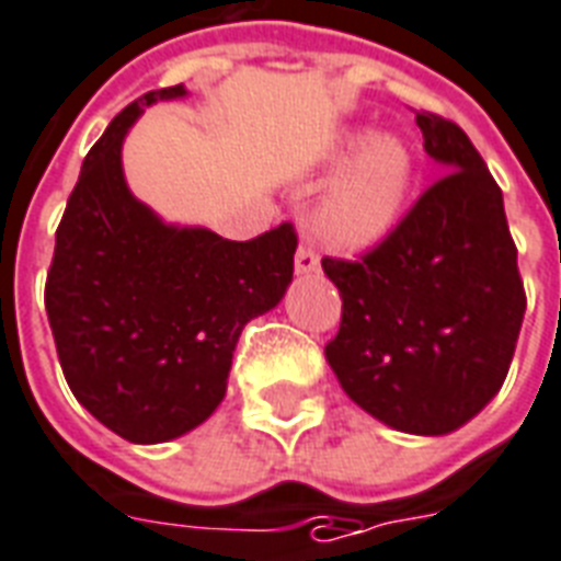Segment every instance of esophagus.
Returning <instances> with one entry per match:
<instances>
[{
	"label": "esophagus",
	"instance_id": "1",
	"mask_svg": "<svg viewBox=\"0 0 561 561\" xmlns=\"http://www.w3.org/2000/svg\"><path fill=\"white\" fill-rule=\"evenodd\" d=\"M319 268V254H316L313 248L307 245V242H301L296 251V272L298 275H310V272H316Z\"/></svg>",
	"mask_w": 561,
	"mask_h": 561
}]
</instances>
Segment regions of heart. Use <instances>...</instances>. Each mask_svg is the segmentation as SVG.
Returning <instances> with one entry per match:
<instances>
[{"label":"heart","mask_w":561,"mask_h":561,"mask_svg":"<svg viewBox=\"0 0 561 561\" xmlns=\"http://www.w3.org/2000/svg\"><path fill=\"white\" fill-rule=\"evenodd\" d=\"M355 156L319 206L322 233L345 248L373 245L390 230L411 183V153L399 138L352 136L343 159Z\"/></svg>","instance_id":"1"}]
</instances>
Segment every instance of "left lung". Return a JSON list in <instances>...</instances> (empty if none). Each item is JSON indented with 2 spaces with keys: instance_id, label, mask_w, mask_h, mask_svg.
<instances>
[{
  "instance_id": "left-lung-1",
  "label": "left lung",
  "mask_w": 561,
  "mask_h": 561,
  "mask_svg": "<svg viewBox=\"0 0 561 561\" xmlns=\"http://www.w3.org/2000/svg\"><path fill=\"white\" fill-rule=\"evenodd\" d=\"M416 126L446 174L357 260H322L343 298L325 357L366 414L411 435H446L503 387L526 293L485 159L435 112H416Z\"/></svg>"
}]
</instances>
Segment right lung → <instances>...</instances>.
Masks as SVG:
<instances>
[{
  "label": "right lung",
  "mask_w": 561,
  "mask_h": 561,
  "mask_svg": "<svg viewBox=\"0 0 561 561\" xmlns=\"http://www.w3.org/2000/svg\"><path fill=\"white\" fill-rule=\"evenodd\" d=\"M138 96L88 150L56 230L46 316L73 396L133 444H162L201 425L225 399L242 328L272 310L293 280L296 227L233 242L176 230L129 195L121 145Z\"/></svg>",
  "instance_id": "right-lung-1"
}]
</instances>
